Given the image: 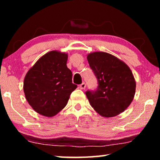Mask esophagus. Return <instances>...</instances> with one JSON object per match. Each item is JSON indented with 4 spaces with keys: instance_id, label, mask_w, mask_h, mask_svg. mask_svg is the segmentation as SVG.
<instances>
[{
    "instance_id": "1",
    "label": "esophagus",
    "mask_w": 160,
    "mask_h": 160,
    "mask_svg": "<svg viewBox=\"0 0 160 160\" xmlns=\"http://www.w3.org/2000/svg\"><path fill=\"white\" fill-rule=\"evenodd\" d=\"M85 88H86V84L85 82H82L80 85V88L81 89V90H85Z\"/></svg>"
}]
</instances>
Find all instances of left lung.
<instances>
[{
  "instance_id": "left-lung-1",
  "label": "left lung",
  "mask_w": 160,
  "mask_h": 160,
  "mask_svg": "<svg viewBox=\"0 0 160 160\" xmlns=\"http://www.w3.org/2000/svg\"><path fill=\"white\" fill-rule=\"evenodd\" d=\"M98 81L95 91L86 92L92 107L103 117L123 112L134 98L136 82L131 70L116 56L103 51L87 56Z\"/></svg>"
}]
</instances>
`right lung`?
<instances>
[{
	"label": "right lung",
	"instance_id": "1",
	"mask_svg": "<svg viewBox=\"0 0 160 160\" xmlns=\"http://www.w3.org/2000/svg\"><path fill=\"white\" fill-rule=\"evenodd\" d=\"M68 53L51 51L42 56L24 79L25 98L35 112L52 117L66 106L70 94L77 88L72 72L66 66Z\"/></svg>",
	"mask_w": 160,
	"mask_h": 160
}]
</instances>
